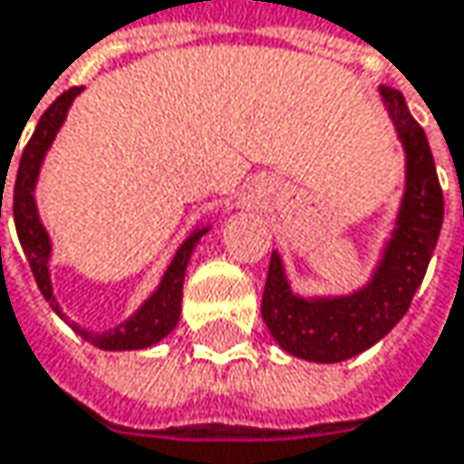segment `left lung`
<instances>
[{"label":"left lung","instance_id":"8db88e82","mask_svg":"<svg viewBox=\"0 0 464 464\" xmlns=\"http://www.w3.org/2000/svg\"><path fill=\"white\" fill-rule=\"evenodd\" d=\"M407 157L404 197L368 286L349 296H296L286 281L281 255L273 252L262 294V320L288 354L310 362H343L383 339L410 310L425 278L444 223V194L425 130L410 115L401 92L381 86Z\"/></svg>","mask_w":464,"mask_h":464}]
</instances>
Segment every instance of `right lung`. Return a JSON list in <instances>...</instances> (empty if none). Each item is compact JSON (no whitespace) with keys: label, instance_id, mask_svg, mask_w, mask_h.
Listing matches in <instances>:
<instances>
[{"label":"right lung","instance_id":"add662e5","mask_svg":"<svg viewBox=\"0 0 464 464\" xmlns=\"http://www.w3.org/2000/svg\"><path fill=\"white\" fill-rule=\"evenodd\" d=\"M83 92V86H75L65 94H60L42 115V121L36 123L25 150L20 154V165H17V178H14V191H13V215H14V228H17V238H20V246L25 252V259L34 270V278L42 288L44 299L52 304V310L65 317L54 294H52V278H49V257H52V241H49V233L39 220V209H36V199H34V191H36V180H39V170H42L44 157L52 147L60 125L65 123L68 118L70 104L72 99ZM2 180L7 178L2 176ZM5 194V188H2ZM0 218H2V197H0ZM209 228H197L191 233L180 246H178L176 257L168 265L162 281L157 291L151 294L150 299L130 314L125 323L104 331V334H94V331H86L75 323L72 331L86 339L89 343H94L104 352H125V349H147L151 343H157L160 339H165L173 328L178 325V317H180V299H183V276H186V265L191 259L194 246L199 244V238L205 236Z\"/></svg>","mask_w":464,"mask_h":464}]
</instances>
